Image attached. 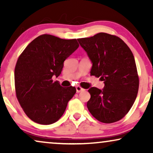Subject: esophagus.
<instances>
[{"instance_id": "esophagus-1", "label": "esophagus", "mask_w": 153, "mask_h": 153, "mask_svg": "<svg viewBox=\"0 0 153 153\" xmlns=\"http://www.w3.org/2000/svg\"><path fill=\"white\" fill-rule=\"evenodd\" d=\"M76 93H80V92L84 91V89L79 86V85H78V86L76 87Z\"/></svg>"}]
</instances>
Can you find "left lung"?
<instances>
[{"mask_svg":"<svg viewBox=\"0 0 153 153\" xmlns=\"http://www.w3.org/2000/svg\"><path fill=\"white\" fill-rule=\"evenodd\" d=\"M77 40L93 64L91 74L100 77L104 83L102 90H88V109L102 123L120 120L130 110L139 90L132 52L120 38L105 33Z\"/></svg>","mask_w":153,"mask_h":153,"instance_id":"8db88e82","label":"left lung"}]
</instances>
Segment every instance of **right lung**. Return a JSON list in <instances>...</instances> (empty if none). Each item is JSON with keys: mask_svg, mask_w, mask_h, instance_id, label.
I'll return each mask as SVG.
<instances>
[{"mask_svg": "<svg viewBox=\"0 0 153 153\" xmlns=\"http://www.w3.org/2000/svg\"><path fill=\"white\" fill-rule=\"evenodd\" d=\"M79 47L76 39L42 35L27 46L14 70L16 97L30 120L50 125L59 120L75 87L63 88L52 77L61 74L64 61Z\"/></svg>", "mask_w": 153, "mask_h": 153, "instance_id": "add662e5", "label": "right lung"}]
</instances>
